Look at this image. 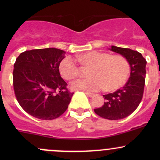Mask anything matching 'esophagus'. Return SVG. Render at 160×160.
Segmentation results:
<instances>
[{"label":"esophagus","instance_id":"34e87169","mask_svg":"<svg viewBox=\"0 0 160 160\" xmlns=\"http://www.w3.org/2000/svg\"><path fill=\"white\" fill-rule=\"evenodd\" d=\"M85 93H86V95L88 97H89V98H92V97L94 96V94L92 93H88V92H85Z\"/></svg>","mask_w":160,"mask_h":160}]
</instances>
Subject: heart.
<instances>
[{"instance_id": "1", "label": "heart", "mask_w": 160, "mask_h": 160, "mask_svg": "<svg viewBox=\"0 0 160 160\" xmlns=\"http://www.w3.org/2000/svg\"><path fill=\"white\" fill-rule=\"evenodd\" d=\"M77 60L83 66H90V77L72 82L71 88L74 90L97 91L104 88L112 91L121 88L130 73L129 62L122 55L90 51L77 56ZM59 72L66 80H72L80 75V68L74 59L66 57L59 64Z\"/></svg>"}]
</instances>
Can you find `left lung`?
I'll use <instances>...</instances> for the list:
<instances>
[{
    "mask_svg": "<svg viewBox=\"0 0 160 160\" xmlns=\"http://www.w3.org/2000/svg\"><path fill=\"white\" fill-rule=\"evenodd\" d=\"M111 51L125 56L129 62L130 77L125 86L108 94L103 95L105 102L94 109L100 117L108 120H119L130 115L142 99L146 80V60L138 52L111 46Z\"/></svg>",
    "mask_w": 160,
    "mask_h": 160,
    "instance_id": "left-lung-1",
    "label": "left lung"
}]
</instances>
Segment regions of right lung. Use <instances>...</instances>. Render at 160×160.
<instances>
[{
  "mask_svg": "<svg viewBox=\"0 0 160 160\" xmlns=\"http://www.w3.org/2000/svg\"><path fill=\"white\" fill-rule=\"evenodd\" d=\"M66 52L56 48L22 52L13 70V86L18 102L28 114L42 120L62 115L73 93L59 73Z\"/></svg>",
  "mask_w": 160,
  "mask_h": 160,
  "instance_id": "add662e5",
  "label": "right lung"
}]
</instances>
